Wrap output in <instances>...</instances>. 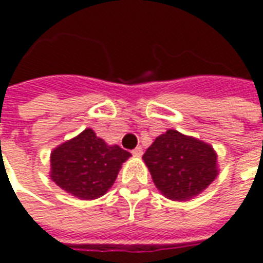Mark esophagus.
I'll list each match as a JSON object with an SVG mask.
<instances>
[{"instance_id":"1","label":"esophagus","mask_w":263,"mask_h":263,"mask_svg":"<svg viewBox=\"0 0 263 263\" xmlns=\"http://www.w3.org/2000/svg\"><path fill=\"white\" fill-rule=\"evenodd\" d=\"M142 154H143V149L141 148V146H138V148H135L134 151H132V155H134V156H142Z\"/></svg>"}]
</instances>
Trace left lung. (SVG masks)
Wrapping results in <instances>:
<instances>
[{"label": "left lung", "instance_id": "1", "mask_svg": "<svg viewBox=\"0 0 263 263\" xmlns=\"http://www.w3.org/2000/svg\"><path fill=\"white\" fill-rule=\"evenodd\" d=\"M155 186L166 198L187 201L218 176L217 152L210 143L167 129L142 156Z\"/></svg>", "mask_w": 263, "mask_h": 263}]
</instances>
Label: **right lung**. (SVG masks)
Instances as JSON below:
<instances>
[{
    "instance_id": "add662e5",
    "label": "right lung",
    "mask_w": 263,
    "mask_h": 263,
    "mask_svg": "<svg viewBox=\"0 0 263 263\" xmlns=\"http://www.w3.org/2000/svg\"><path fill=\"white\" fill-rule=\"evenodd\" d=\"M129 158V152L118 145H108L87 128L52 151L50 177L66 193L80 200H94L108 192Z\"/></svg>"
}]
</instances>
